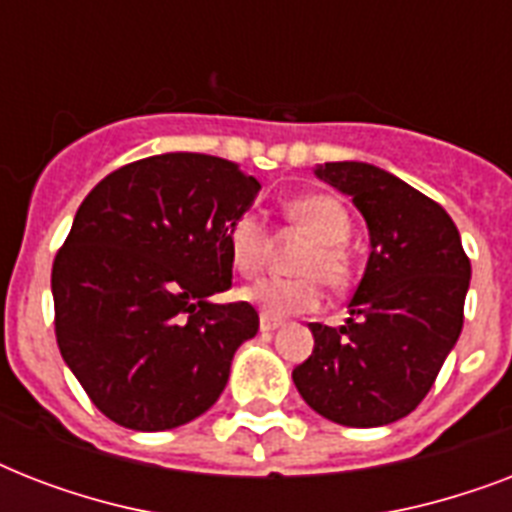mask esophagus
Masks as SVG:
<instances>
[{"mask_svg": "<svg viewBox=\"0 0 512 512\" xmlns=\"http://www.w3.org/2000/svg\"><path fill=\"white\" fill-rule=\"evenodd\" d=\"M281 327V321L268 319V316H260V332H276Z\"/></svg>", "mask_w": 512, "mask_h": 512, "instance_id": "obj_1", "label": "esophagus"}]
</instances>
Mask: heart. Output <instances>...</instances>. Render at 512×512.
Wrapping results in <instances>:
<instances>
[{
  "mask_svg": "<svg viewBox=\"0 0 512 512\" xmlns=\"http://www.w3.org/2000/svg\"><path fill=\"white\" fill-rule=\"evenodd\" d=\"M289 223L300 228L305 236H311L313 244L305 249V255L297 263V279H260L239 292L241 300L255 305L257 311L268 319H289L297 313H308L319 308L321 284L342 287L350 276L348 244L350 239V215L342 207V201L327 193H311L287 204ZM228 252H231L233 268L244 276H252L263 268L268 257V231L263 220L255 212H244L228 225Z\"/></svg>",
  "mask_w": 512,
  "mask_h": 512,
  "instance_id": "1",
  "label": "heart"
}]
</instances>
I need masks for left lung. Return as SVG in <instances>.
<instances>
[{"label": "left lung", "instance_id": "left-lung-1", "mask_svg": "<svg viewBox=\"0 0 512 512\" xmlns=\"http://www.w3.org/2000/svg\"><path fill=\"white\" fill-rule=\"evenodd\" d=\"M369 231L364 276L340 329L311 324L313 353L292 372L313 412L380 428L417 409L462 332L470 260L444 207L366 162L316 164Z\"/></svg>", "mask_w": 512, "mask_h": 512}]
</instances>
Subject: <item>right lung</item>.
<instances>
[{"mask_svg": "<svg viewBox=\"0 0 512 512\" xmlns=\"http://www.w3.org/2000/svg\"><path fill=\"white\" fill-rule=\"evenodd\" d=\"M260 183L207 154H159L103 177L52 265L60 356L108 420L156 433L223 393L233 353L257 335L231 287L228 225Z\"/></svg>", "mask_w": 512, "mask_h": 512, "instance_id": "obj_1", "label": "right lung"}]
</instances>
